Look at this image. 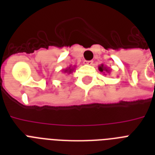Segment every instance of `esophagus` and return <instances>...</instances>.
Listing matches in <instances>:
<instances>
[{
	"instance_id": "1",
	"label": "esophagus",
	"mask_w": 155,
	"mask_h": 155,
	"mask_svg": "<svg viewBox=\"0 0 155 155\" xmlns=\"http://www.w3.org/2000/svg\"><path fill=\"white\" fill-rule=\"evenodd\" d=\"M92 63H93V61H92V60L84 61V64H86V65H92Z\"/></svg>"
}]
</instances>
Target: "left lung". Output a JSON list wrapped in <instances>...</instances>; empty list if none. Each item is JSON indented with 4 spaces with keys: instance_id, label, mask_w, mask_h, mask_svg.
Wrapping results in <instances>:
<instances>
[{
    "instance_id": "left-lung-1",
    "label": "left lung",
    "mask_w": 155,
    "mask_h": 155,
    "mask_svg": "<svg viewBox=\"0 0 155 155\" xmlns=\"http://www.w3.org/2000/svg\"><path fill=\"white\" fill-rule=\"evenodd\" d=\"M98 69H99V71H101V72H103V73L110 72V69H109L108 68H107V67H105V66H104V64H101V65L98 67Z\"/></svg>"
}]
</instances>
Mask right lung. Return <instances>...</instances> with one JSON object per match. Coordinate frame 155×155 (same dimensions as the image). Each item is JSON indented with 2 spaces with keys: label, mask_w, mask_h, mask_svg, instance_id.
<instances>
[{
  "label": "right lung",
  "mask_w": 155,
  "mask_h": 155,
  "mask_svg": "<svg viewBox=\"0 0 155 155\" xmlns=\"http://www.w3.org/2000/svg\"><path fill=\"white\" fill-rule=\"evenodd\" d=\"M74 70H75V66H74V68L71 67V66H70V67H68L66 69L63 70V72L68 73V74H71V73H72L73 71H74Z\"/></svg>",
  "instance_id": "1"
}]
</instances>
